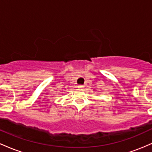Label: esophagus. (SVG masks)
I'll return each mask as SVG.
<instances>
[{"instance_id": "1", "label": "esophagus", "mask_w": 152, "mask_h": 152, "mask_svg": "<svg viewBox=\"0 0 152 152\" xmlns=\"http://www.w3.org/2000/svg\"><path fill=\"white\" fill-rule=\"evenodd\" d=\"M83 87H84V86H83V85H78V88H83Z\"/></svg>"}]
</instances>
